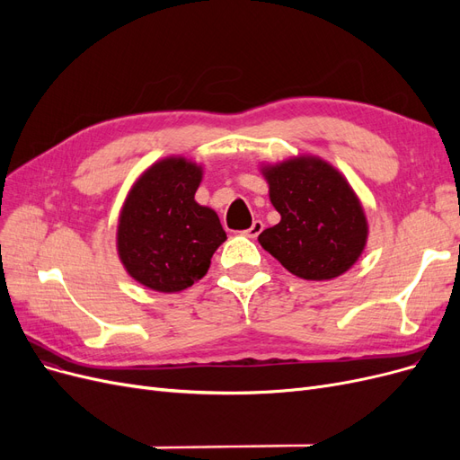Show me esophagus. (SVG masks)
Segmentation results:
<instances>
[{
    "label": "esophagus",
    "mask_w": 460,
    "mask_h": 460,
    "mask_svg": "<svg viewBox=\"0 0 460 460\" xmlns=\"http://www.w3.org/2000/svg\"><path fill=\"white\" fill-rule=\"evenodd\" d=\"M262 228H264V225L261 220H253V225H252V228H247V230H243L242 234L243 235H247V238H257V235L262 232Z\"/></svg>",
    "instance_id": "34e87169"
}]
</instances>
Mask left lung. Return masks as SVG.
Wrapping results in <instances>:
<instances>
[{
    "label": "left lung",
    "instance_id": "left-lung-1",
    "mask_svg": "<svg viewBox=\"0 0 460 460\" xmlns=\"http://www.w3.org/2000/svg\"><path fill=\"white\" fill-rule=\"evenodd\" d=\"M269 198L280 222L259 243L303 280H333L363 255L368 220L347 178L316 155L262 164Z\"/></svg>",
    "mask_w": 460,
    "mask_h": 460
}]
</instances>
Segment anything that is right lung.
Listing matches in <instances>:
<instances>
[{"label":"right lung","mask_w":460,"mask_h":460,"mask_svg":"<svg viewBox=\"0 0 460 460\" xmlns=\"http://www.w3.org/2000/svg\"><path fill=\"white\" fill-rule=\"evenodd\" d=\"M203 166L182 155L153 163L122 203L117 253L137 284L176 294L201 280L225 243L218 215L196 201Z\"/></svg>","instance_id":"right-lung-1"}]
</instances>
